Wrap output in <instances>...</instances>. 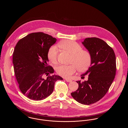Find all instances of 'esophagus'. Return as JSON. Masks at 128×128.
<instances>
[{"mask_svg": "<svg viewBox=\"0 0 128 128\" xmlns=\"http://www.w3.org/2000/svg\"><path fill=\"white\" fill-rule=\"evenodd\" d=\"M65 80H66V81H67V82H70L72 81V80L68 79H65Z\"/></svg>", "mask_w": 128, "mask_h": 128, "instance_id": "1", "label": "esophagus"}]
</instances>
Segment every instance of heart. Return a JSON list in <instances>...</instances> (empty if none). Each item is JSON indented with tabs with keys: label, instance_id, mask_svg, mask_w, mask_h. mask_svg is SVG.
Returning <instances> with one entry per match:
<instances>
[{
	"label": "heart",
	"instance_id": "obj_1",
	"mask_svg": "<svg viewBox=\"0 0 128 128\" xmlns=\"http://www.w3.org/2000/svg\"><path fill=\"white\" fill-rule=\"evenodd\" d=\"M61 48L72 55L70 65H60L56 68V72L65 78H70L78 68L80 72H84L90 66L92 61L91 53L87 50H82L78 43L70 40L62 41L59 44ZM58 48L56 46H51L48 50V56L49 60L55 63L57 61Z\"/></svg>",
	"mask_w": 128,
	"mask_h": 128
}]
</instances>
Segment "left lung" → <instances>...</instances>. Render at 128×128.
I'll return each mask as SVG.
<instances>
[{
    "instance_id": "left-lung-1",
    "label": "left lung",
    "mask_w": 128,
    "mask_h": 128,
    "mask_svg": "<svg viewBox=\"0 0 128 128\" xmlns=\"http://www.w3.org/2000/svg\"><path fill=\"white\" fill-rule=\"evenodd\" d=\"M82 43L92 56L90 67L81 75V78L88 75V79L76 81L79 87L71 95L79 103L89 105L98 101L108 91L116 75V56L113 49L98 38H87Z\"/></svg>"
}]
</instances>
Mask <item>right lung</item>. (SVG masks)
I'll list each match as a JSON object with an SVG mask.
<instances>
[{
  "instance_id": "obj_1",
  "label": "right lung",
  "mask_w": 128,
  "mask_h": 128,
  "mask_svg": "<svg viewBox=\"0 0 128 128\" xmlns=\"http://www.w3.org/2000/svg\"><path fill=\"white\" fill-rule=\"evenodd\" d=\"M56 39L41 32L31 33L20 39L13 54L15 76L22 93L34 100H41L53 91L55 82L63 78L50 76L54 70L48 66V53ZM48 77L44 78V76Z\"/></svg>"
}]
</instances>
